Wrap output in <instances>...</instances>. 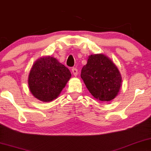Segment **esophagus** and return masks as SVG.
Returning <instances> with one entry per match:
<instances>
[{
	"mask_svg": "<svg viewBox=\"0 0 151 151\" xmlns=\"http://www.w3.org/2000/svg\"><path fill=\"white\" fill-rule=\"evenodd\" d=\"M72 73H73V74L74 76H77V74H78V70L77 69V68H73L72 69Z\"/></svg>",
	"mask_w": 151,
	"mask_h": 151,
	"instance_id": "1",
	"label": "esophagus"
}]
</instances>
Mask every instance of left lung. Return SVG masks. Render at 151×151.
<instances>
[{
    "label": "left lung",
    "mask_w": 151,
    "mask_h": 151,
    "mask_svg": "<svg viewBox=\"0 0 151 151\" xmlns=\"http://www.w3.org/2000/svg\"><path fill=\"white\" fill-rule=\"evenodd\" d=\"M81 77L94 98L101 101L113 99L122 85L119 70L111 60L101 54L88 57Z\"/></svg>",
    "instance_id": "8db88e82"
}]
</instances>
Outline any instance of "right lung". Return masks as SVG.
Segmentation results:
<instances>
[{"instance_id":"right-lung-1","label":"right lung","mask_w":151,"mask_h":151,"mask_svg":"<svg viewBox=\"0 0 151 151\" xmlns=\"http://www.w3.org/2000/svg\"><path fill=\"white\" fill-rule=\"evenodd\" d=\"M70 77L69 69L55 58L43 57L32 66L28 85L30 92L37 99L51 101L59 95Z\"/></svg>"}]
</instances>
